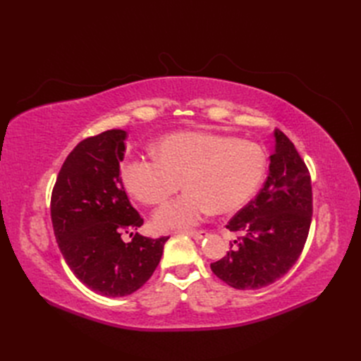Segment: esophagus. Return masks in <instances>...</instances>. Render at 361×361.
<instances>
[{"label": "esophagus", "instance_id": "obj_1", "mask_svg": "<svg viewBox=\"0 0 361 361\" xmlns=\"http://www.w3.org/2000/svg\"><path fill=\"white\" fill-rule=\"evenodd\" d=\"M185 235H188V236H191V238H194L195 241H202L203 238H206L207 236V232L206 231H187V232H183Z\"/></svg>", "mask_w": 361, "mask_h": 361}]
</instances>
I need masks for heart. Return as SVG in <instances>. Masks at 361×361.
Masks as SVG:
<instances>
[{"label": "heart", "mask_w": 361, "mask_h": 361, "mask_svg": "<svg viewBox=\"0 0 361 361\" xmlns=\"http://www.w3.org/2000/svg\"><path fill=\"white\" fill-rule=\"evenodd\" d=\"M157 158L126 159L120 169L125 188L143 204H161L178 192V200L154 215L159 231L197 226L211 212L243 206L264 180L267 155L253 141L206 133L179 130L155 145Z\"/></svg>", "instance_id": "b5f03b06"}]
</instances>
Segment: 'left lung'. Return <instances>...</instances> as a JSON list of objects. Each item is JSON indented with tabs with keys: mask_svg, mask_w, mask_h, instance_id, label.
<instances>
[{
	"mask_svg": "<svg viewBox=\"0 0 361 361\" xmlns=\"http://www.w3.org/2000/svg\"><path fill=\"white\" fill-rule=\"evenodd\" d=\"M274 138L264 188L226 226L241 236L224 257L211 264L214 274L235 289H259L285 276L298 260L309 235V170L281 130H274Z\"/></svg>",
	"mask_w": 361,
	"mask_h": 361,
	"instance_id": "8db88e82",
	"label": "left lung"
}]
</instances>
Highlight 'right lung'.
Returning <instances> with one entry per match:
<instances>
[{
  "label": "right lung",
  "mask_w": 361,
  "mask_h": 361,
  "mask_svg": "<svg viewBox=\"0 0 361 361\" xmlns=\"http://www.w3.org/2000/svg\"><path fill=\"white\" fill-rule=\"evenodd\" d=\"M126 130L89 137L71 152L54 185L51 220L59 248L75 277L104 297H125L157 269L169 236L150 239L120 179ZM133 236V233H130Z\"/></svg>",
  "instance_id": "1"
}]
</instances>
